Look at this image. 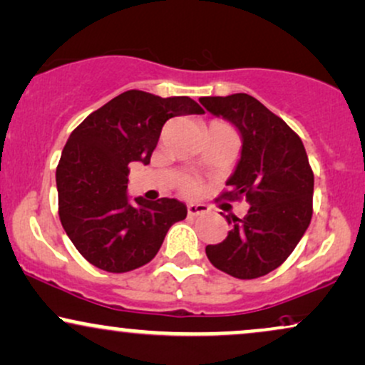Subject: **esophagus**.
<instances>
[{"mask_svg":"<svg viewBox=\"0 0 365 365\" xmlns=\"http://www.w3.org/2000/svg\"><path fill=\"white\" fill-rule=\"evenodd\" d=\"M209 207L205 204H188L187 205V212L188 216H199V214H205L209 212Z\"/></svg>","mask_w":365,"mask_h":365,"instance_id":"esophagus-1","label":"esophagus"}]
</instances>
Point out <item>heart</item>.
Masks as SVG:
<instances>
[{
    "label": "heart",
    "instance_id": "heart-1",
    "mask_svg": "<svg viewBox=\"0 0 365 365\" xmlns=\"http://www.w3.org/2000/svg\"><path fill=\"white\" fill-rule=\"evenodd\" d=\"M182 192H183V194H187V195L195 194V192H197L195 182H192V180H185V182L182 183Z\"/></svg>",
    "mask_w": 365,
    "mask_h": 365
}]
</instances>
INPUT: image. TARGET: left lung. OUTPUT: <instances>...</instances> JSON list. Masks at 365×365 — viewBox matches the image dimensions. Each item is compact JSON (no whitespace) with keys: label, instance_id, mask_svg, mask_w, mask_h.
Returning <instances> with one entry per match:
<instances>
[{"label":"left lung","instance_id":"1","mask_svg":"<svg viewBox=\"0 0 365 365\" xmlns=\"http://www.w3.org/2000/svg\"><path fill=\"white\" fill-rule=\"evenodd\" d=\"M200 103L226 118L241 135V158L222 197H243L245 217L225 216L231 231L205 253L214 267L236 279H257L287 260L313 216L314 175L304 144L282 118L247 93L202 96Z\"/></svg>","mask_w":365,"mask_h":365}]
</instances>
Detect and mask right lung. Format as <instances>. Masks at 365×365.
Wrapping results in <instances>:
<instances>
[{"instance_id":"add662e5","label":"right lung","mask_w":365,"mask_h":365,"mask_svg":"<svg viewBox=\"0 0 365 365\" xmlns=\"http://www.w3.org/2000/svg\"><path fill=\"white\" fill-rule=\"evenodd\" d=\"M204 113L188 96L129 90L90 113L69 135L56 170L59 219L91 265L122 274L156 257L166 232L187 217L177 199L127 195L129 165H148L165 122Z\"/></svg>"}]
</instances>
